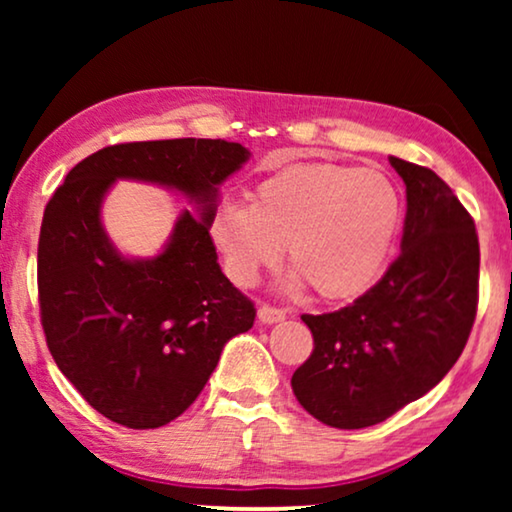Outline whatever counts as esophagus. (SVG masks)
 Listing matches in <instances>:
<instances>
[{
	"label": "esophagus",
	"mask_w": 512,
	"mask_h": 512,
	"mask_svg": "<svg viewBox=\"0 0 512 512\" xmlns=\"http://www.w3.org/2000/svg\"><path fill=\"white\" fill-rule=\"evenodd\" d=\"M286 317V310H279V307H272V305H261L258 307V321L265 326H272V324H279Z\"/></svg>",
	"instance_id": "1"
}]
</instances>
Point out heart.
Here are the masks:
<instances>
[{
    "label": "heart",
    "mask_w": 512,
    "mask_h": 512,
    "mask_svg": "<svg viewBox=\"0 0 512 512\" xmlns=\"http://www.w3.org/2000/svg\"><path fill=\"white\" fill-rule=\"evenodd\" d=\"M401 226V195L377 170L338 163L284 167L251 193V205L223 200L209 237L235 284L251 286L284 254L293 291L324 300L361 296L382 275Z\"/></svg>",
    "instance_id": "heart-1"
}]
</instances>
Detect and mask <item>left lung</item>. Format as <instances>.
Returning <instances> with one entry per match:
<instances>
[{"instance_id": "left-lung-1", "label": "left lung", "mask_w": 512, "mask_h": 512, "mask_svg": "<svg viewBox=\"0 0 512 512\" xmlns=\"http://www.w3.org/2000/svg\"><path fill=\"white\" fill-rule=\"evenodd\" d=\"M405 184L401 256L373 289L328 314H303L314 352L293 394L333 429L380 424L431 391L464 352L478 305L475 223L429 167L389 156Z\"/></svg>"}]
</instances>
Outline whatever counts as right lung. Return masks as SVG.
Here are the masks:
<instances>
[{
    "label": "right lung",
    "mask_w": 512,
    "mask_h": 512,
    "mask_svg": "<svg viewBox=\"0 0 512 512\" xmlns=\"http://www.w3.org/2000/svg\"><path fill=\"white\" fill-rule=\"evenodd\" d=\"M251 158L223 139L116 144L93 153L48 200L39 235V305L62 375L111 422L158 429L200 391L254 303L221 272L209 219L221 184ZM186 197L156 257H128L110 240L101 205L116 180Z\"/></svg>",
    "instance_id": "right-lung-1"
}]
</instances>
